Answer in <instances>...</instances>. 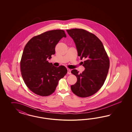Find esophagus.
Returning a JSON list of instances; mask_svg holds the SVG:
<instances>
[{
	"label": "esophagus",
	"instance_id": "esophagus-1",
	"mask_svg": "<svg viewBox=\"0 0 132 132\" xmlns=\"http://www.w3.org/2000/svg\"><path fill=\"white\" fill-rule=\"evenodd\" d=\"M67 73L69 75H71V71L70 69H67Z\"/></svg>",
	"mask_w": 132,
	"mask_h": 132
}]
</instances>
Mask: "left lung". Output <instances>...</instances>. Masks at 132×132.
<instances>
[{
	"label": "left lung",
	"instance_id": "obj_1",
	"mask_svg": "<svg viewBox=\"0 0 132 132\" xmlns=\"http://www.w3.org/2000/svg\"><path fill=\"white\" fill-rule=\"evenodd\" d=\"M76 45L78 56L84 59L82 64L85 70L79 73L76 69L71 72L77 77L76 83L71 86L72 92L85 98L97 92L104 85L108 76L110 62L100 39L90 32L79 28L66 30Z\"/></svg>",
	"mask_w": 132,
	"mask_h": 132
}]
</instances>
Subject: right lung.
Here are the masks:
<instances>
[{
    "mask_svg": "<svg viewBox=\"0 0 132 132\" xmlns=\"http://www.w3.org/2000/svg\"><path fill=\"white\" fill-rule=\"evenodd\" d=\"M63 37H66L63 30H50L33 37L24 46L20 61L21 75L28 88L36 94H52L67 72L64 66L56 67L47 60L55 54L56 45Z\"/></svg>",
    "mask_w": 132,
    "mask_h": 132,
    "instance_id": "1",
    "label": "right lung"
}]
</instances>
